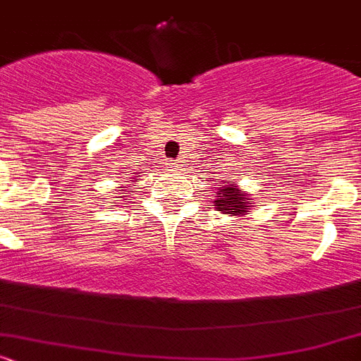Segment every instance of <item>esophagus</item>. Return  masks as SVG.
<instances>
[{"label": "esophagus", "instance_id": "esophagus-1", "mask_svg": "<svg viewBox=\"0 0 361 361\" xmlns=\"http://www.w3.org/2000/svg\"><path fill=\"white\" fill-rule=\"evenodd\" d=\"M171 165H172V169H174V171H180V169H178V161H172Z\"/></svg>", "mask_w": 361, "mask_h": 361}]
</instances>
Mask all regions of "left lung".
<instances>
[{
  "instance_id": "8db88e82",
  "label": "left lung",
  "mask_w": 361,
  "mask_h": 361,
  "mask_svg": "<svg viewBox=\"0 0 361 361\" xmlns=\"http://www.w3.org/2000/svg\"><path fill=\"white\" fill-rule=\"evenodd\" d=\"M218 196H216V209L221 212H227V214L240 216L243 212H247L249 209V198L245 194L241 192L236 187L234 181H228L227 185H221L218 189Z\"/></svg>"
}]
</instances>
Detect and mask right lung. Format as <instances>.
<instances>
[{
  "label": "right lung",
  "mask_w": 361,
  "mask_h": 361,
  "mask_svg": "<svg viewBox=\"0 0 361 361\" xmlns=\"http://www.w3.org/2000/svg\"><path fill=\"white\" fill-rule=\"evenodd\" d=\"M130 181H133V180H130ZM125 192H127V190H125Z\"/></svg>",
  "instance_id": "obj_1"
}]
</instances>
